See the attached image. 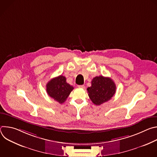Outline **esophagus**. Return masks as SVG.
<instances>
[{
  "label": "esophagus",
  "mask_w": 157,
  "mask_h": 157,
  "mask_svg": "<svg viewBox=\"0 0 157 157\" xmlns=\"http://www.w3.org/2000/svg\"><path fill=\"white\" fill-rule=\"evenodd\" d=\"M78 87H80V88H82V89H84L85 88V86L84 85H79V86H78Z\"/></svg>",
  "instance_id": "1"
}]
</instances>
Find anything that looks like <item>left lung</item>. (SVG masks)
<instances>
[{
  "label": "left lung",
  "mask_w": 157,
  "mask_h": 157,
  "mask_svg": "<svg viewBox=\"0 0 157 157\" xmlns=\"http://www.w3.org/2000/svg\"><path fill=\"white\" fill-rule=\"evenodd\" d=\"M87 90L92 102L99 105L114 96L116 91V86L111 78L99 76L93 79L91 86L87 87Z\"/></svg>",
  "instance_id": "obj_1"
}]
</instances>
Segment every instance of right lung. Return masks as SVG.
Wrapping results in <instances>:
<instances>
[{"mask_svg": "<svg viewBox=\"0 0 157 157\" xmlns=\"http://www.w3.org/2000/svg\"><path fill=\"white\" fill-rule=\"evenodd\" d=\"M47 94L60 104L65 102L74 87L66 82V78L62 75L52 79L47 84Z\"/></svg>", "mask_w": 157, "mask_h": 157, "instance_id": "obj_1", "label": "right lung"}]
</instances>
